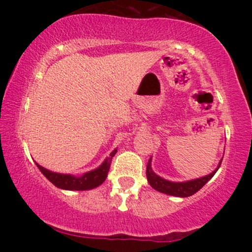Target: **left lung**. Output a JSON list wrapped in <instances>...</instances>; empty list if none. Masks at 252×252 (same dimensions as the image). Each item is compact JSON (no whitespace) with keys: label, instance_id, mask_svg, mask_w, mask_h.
<instances>
[{"label":"left lung","instance_id":"1","mask_svg":"<svg viewBox=\"0 0 252 252\" xmlns=\"http://www.w3.org/2000/svg\"><path fill=\"white\" fill-rule=\"evenodd\" d=\"M222 160V158H221ZM221 161L219 162L218 167L213 170L212 173L206 176H202V178L194 179V180L185 181V182H173L168 181L166 179H162L161 176L156 175L152 169V158H149L148 163H147V180H148L149 185L153 189L158 190V192L164 193V194L174 195V196H180V198H186V196L193 195L194 193L198 192L201 187H204V185L207 181L212 179V176L216 174V172L220 167Z\"/></svg>","mask_w":252,"mask_h":252}]
</instances>
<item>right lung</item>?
Segmentation results:
<instances>
[{
  "label": "right lung",
  "instance_id": "1",
  "mask_svg": "<svg viewBox=\"0 0 252 252\" xmlns=\"http://www.w3.org/2000/svg\"><path fill=\"white\" fill-rule=\"evenodd\" d=\"M117 149L110 154L109 158H105V161L98 167L97 169L91 170V172L84 173L82 176H74L71 174H60V173H54L51 170L43 168L39 163H36L37 168L42 173L46 178L50 180L54 186L58 189H67V190H86L96 189V187L102 185L105 181L108 172L110 169V164H111L112 158L116 154Z\"/></svg>",
  "mask_w": 252,
  "mask_h": 252
}]
</instances>
